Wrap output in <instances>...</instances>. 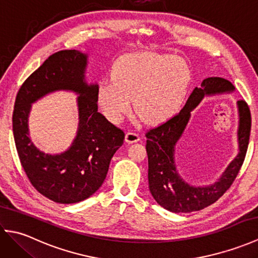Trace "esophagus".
<instances>
[{
  "label": "esophagus",
  "instance_id": "1",
  "mask_svg": "<svg viewBox=\"0 0 258 258\" xmlns=\"http://www.w3.org/2000/svg\"><path fill=\"white\" fill-rule=\"evenodd\" d=\"M125 141L127 142L128 144H133V143H136V142L140 141V135L136 134L134 132H127L125 135Z\"/></svg>",
  "mask_w": 258,
  "mask_h": 258
}]
</instances>
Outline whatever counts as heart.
Returning <instances> with one entry per match:
<instances>
[{
	"instance_id": "heart-1",
	"label": "heart",
	"mask_w": 258,
	"mask_h": 258,
	"mask_svg": "<svg viewBox=\"0 0 258 258\" xmlns=\"http://www.w3.org/2000/svg\"><path fill=\"white\" fill-rule=\"evenodd\" d=\"M189 81V69L183 59L162 54H133L114 64L112 80L98 86L97 102L113 123L122 122L132 100L141 119L160 123L178 111Z\"/></svg>"
}]
</instances>
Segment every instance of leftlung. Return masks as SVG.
Returning a JSON list of instances; mask_svg holds the SVG:
<instances>
[{"label": "left lung", "mask_w": 258, "mask_h": 258, "mask_svg": "<svg viewBox=\"0 0 258 258\" xmlns=\"http://www.w3.org/2000/svg\"><path fill=\"white\" fill-rule=\"evenodd\" d=\"M234 85L223 78H207L195 87L178 114L146 133L149 157V187L152 196L165 210L190 213L212 205L231 187L243 165L250 134V112L245 101H237L238 154L211 185L195 186L180 176L175 163V146L182 138L190 113L205 96L233 93Z\"/></svg>", "instance_id": "left-lung-1"}]
</instances>
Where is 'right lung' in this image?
<instances>
[{"mask_svg":"<svg viewBox=\"0 0 258 258\" xmlns=\"http://www.w3.org/2000/svg\"><path fill=\"white\" fill-rule=\"evenodd\" d=\"M86 53L64 50L52 54L22 84L15 98L13 135L22 166L32 185L47 199L73 204L89 199L101 187L113 155L125 134L97 111V84H87ZM78 94L79 127L76 139L59 155L38 150L29 139L31 104L50 92Z\"/></svg>","mask_w":258,"mask_h":258,"instance_id":"1","label":"right lung"}]
</instances>
